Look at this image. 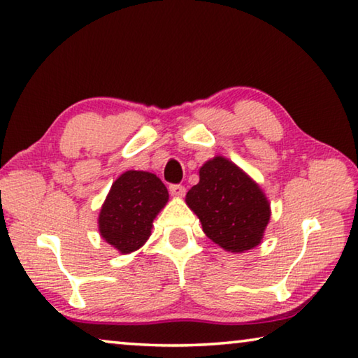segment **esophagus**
Returning <instances> with one entry per match:
<instances>
[{
  "instance_id": "esophagus-1",
  "label": "esophagus",
  "mask_w": 358,
  "mask_h": 358,
  "mask_svg": "<svg viewBox=\"0 0 358 358\" xmlns=\"http://www.w3.org/2000/svg\"><path fill=\"white\" fill-rule=\"evenodd\" d=\"M169 191H171L173 197H183L186 194V187L181 185H171L169 186Z\"/></svg>"
}]
</instances>
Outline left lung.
I'll list each match as a JSON object with an SVG mask.
<instances>
[{
  "mask_svg": "<svg viewBox=\"0 0 358 358\" xmlns=\"http://www.w3.org/2000/svg\"><path fill=\"white\" fill-rule=\"evenodd\" d=\"M199 177L186 203L201 220L205 235L229 252L257 246L271 215L260 186L222 156L205 162Z\"/></svg>",
  "mask_w": 358,
  "mask_h": 358,
  "instance_id": "obj_1",
  "label": "left lung"
}]
</instances>
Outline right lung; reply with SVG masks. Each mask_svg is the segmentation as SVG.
Wrapping results in <instances>:
<instances>
[{"label":"right lung","mask_w":358,"mask_h":358,"mask_svg":"<svg viewBox=\"0 0 358 358\" xmlns=\"http://www.w3.org/2000/svg\"><path fill=\"white\" fill-rule=\"evenodd\" d=\"M169 192L155 173L128 171L113 181L99 213V234L121 254L141 248L153 220L166 207Z\"/></svg>","instance_id":"right-lung-1"}]
</instances>
